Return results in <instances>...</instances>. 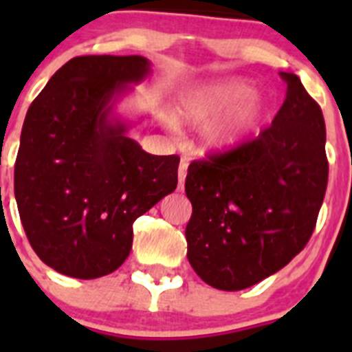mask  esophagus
<instances>
[{
    "mask_svg": "<svg viewBox=\"0 0 352 352\" xmlns=\"http://www.w3.org/2000/svg\"><path fill=\"white\" fill-rule=\"evenodd\" d=\"M186 169H188V160H186V158H182V160H179V167H178V188L179 190H182L183 183H185Z\"/></svg>",
    "mask_w": 352,
    "mask_h": 352,
    "instance_id": "esophagus-1",
    "label": "esophagus"
}]
</instances>
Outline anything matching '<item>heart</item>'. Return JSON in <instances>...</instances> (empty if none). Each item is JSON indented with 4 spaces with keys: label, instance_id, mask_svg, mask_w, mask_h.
I'll return each instance as SVG.
<instances>
[{
    "label": "heart",
    "instance_id": "1",
    "mask_svg": "<svg viewBox=\"0 0 352 352\" xmlns=\"http://www.w3.org/2000/svg\"><path fill=\"white\" fill-rule=\"evenodd\" d=\"M174 113L192 126L208 125L201 135L204 153H229L263 129L272 113V102L263 93H254L250 80L223 77L183 89Z\"/></svg>",
    "mask_w": 352,
    "mask_h": 352
}]
</instances>
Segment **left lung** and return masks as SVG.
<instances>
[{
    "instance_id": "8db88e82",
    "label": "left lung",
    "mask_w": 352,
    "mask_h": 352,
    "mask_svg": "<svg viewBox=\"0 0 352 352\" xmlns=\"http://www.w3.org/2000/svg\"><path fill=\"white\" fill-rule=\"evenodd\" d=\"M272 126L229 153L192 162L186 257L208 285L241 291L282 270L309 243L328 183L322 111L300 77Z\"/></svg>"
}]
</instances>
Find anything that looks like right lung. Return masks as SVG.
<instances>
[{"label": "right lung", "instance_id": "add662e5", "mask_svg": "<svg viewBox=\"0 0 352 352\" xmlns=\"http://www.w3.org/2000/svg\"><path fill=\"white\" fill-rule=\"evenodd\" d=\"M144 56H77L30 105L14 173L31 247L61 275L98 278L125 263L132 223L178 185V155H149L114 105L144 80Z\"/></svg>", "mask_w": 352, "mask_h": 352}]
</instances>
